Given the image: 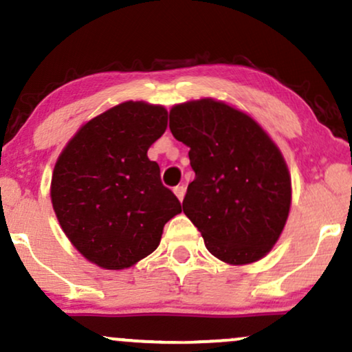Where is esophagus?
<instances>
[{
    "mask_svg": "<svg viewBox=\"0 0 352 352\" xmlns=\"http://www.w3.org/2000/svg\"><path fill=\"white\" fill-rule=\"evenodd\" d=\"M185 192H187V188H185L184 185H177V187L173 188V193L177 195V198H179L180 201L184 200V197H185Z\"/></svg>",
    "mask_w": 352,
    "mask_h": 352,
    "instance_id": "1",
    "label": "esophagus"
}]
</instances>
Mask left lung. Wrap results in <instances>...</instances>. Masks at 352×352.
Instances as JSON below:
<instances>
[{"label": "left lung", "instance_id": "left-lung-1", "mask_svg": "<svg viewBox=\"0 0 352 352\" xmlns=\"http://www.w3.org/2000/svg\"><path fill=\"white\" fill-rule=\"evenodd\" d=\"M168 128L190 147L195 180L182 206L206 249L228 264L259 261L290 210L280 151L252 118L210 98L173 107Z\"/></svg>", "mask_w": 352, "mask_h": 352}]
</instances>
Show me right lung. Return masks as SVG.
I'll return each mask as SVG.
<instances>
[{"mask_svg": "<svg viewBox=\"0 0 352 352\" xmlns=\"http://www.w3.org/2000/svg\"><path fill=\"white\" fill-rule=\"evenodd\" d=\"M167 129L162 107L126 101L88 121L55 164L54 211L70 243L103 269L131 267L157 249L182 205L147 149Z\"/></svg>", "mask_w": 352, "mask_h": 352, "instance_id": "obj_1", "label": "right lung"}]
</instances>
